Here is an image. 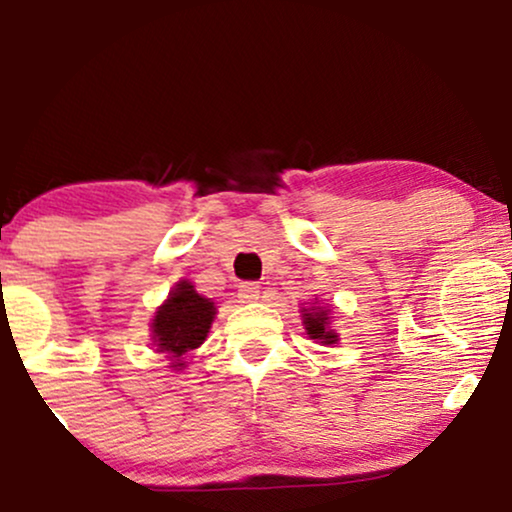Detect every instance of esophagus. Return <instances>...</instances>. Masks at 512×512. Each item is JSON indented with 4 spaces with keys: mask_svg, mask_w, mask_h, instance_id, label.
<instances>
[{
    "mask_svg": "<svg viewBox=\"0 0 512 512\" xmlns=\"http://www.w3.org/2000/svg\"><path fill=\"white\" fill-rule=\"evenodd\" d=\"M238 298L240 303H252L260 298V286L255 281H245V284L238 286Z\"/></svg>",
    "mask_w": 512,
    "mask_h": 512,
    "instance_id": "obj_1",
    "label": "esophagus"
}]
</instances>
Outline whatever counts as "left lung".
I'll return each mask as SVG.
<instances>
[{"label":"left lung","mask_w":512,"mask_h":512,"mask_svg":"<svg viewBox=\"0 0 512 512\" xmlns=\"http://www.w3.org/2000/svg\"><path fill=\"white\" fill-rule=\"evenodd\" d=\"M303 325L308 330L310 339H317L322 344H337L339 334L330 330V310L322 308V305H310V308H303Z\"/></svg>","instance_id":"8db88e82"}]
</instances>
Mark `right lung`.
Here are the masks:
<instances>
[{
	"label": "right lung",
	"mask_w": 512,
	"mask_h": 512,
	"mask_svg": "<svg viewBox=\"0 0 512 512\" xmlns=\"http://www.w3.org/2000/svg\"><path fill=\"white\" fill-rule=\"evenodd\" d=\"M214 315L216 305L209 298L199 296L190 281L175 284L168 301L156 310L151 322V339L156 349L173 361L170 368H185L182 356L207 339Z\"/></svg>",
	"instance_id": "add662e5"
}]
</instances>
